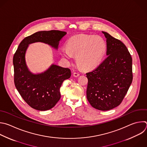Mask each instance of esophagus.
I'll use <instances>...</instances> for the list:
<instances>
[{
	"label": "esophagus",
	"mask_w": 147,
	"mask_h": 147,
	"mask_svg": "<svg viewBox=\"0 0 147 147\" xmlns=\"http://www.w3.org/2000/svg\"><path fill=\"white\" fill-rule=\"evenodd\" d=\"M80 76V73H77V72H74L73 73V76L75 77H77Z\"/></svg>",
	"instance_id": "obj_1"
}]
</instances>
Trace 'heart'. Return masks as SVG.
Segmentation results:
<instances>
[{
  "label": "heart",
  "mask_w": 147,
  "mask_h": 147,
  "mask_svg": "<svg viewBox=\"0 0 147 147\" xmlns=\"http://www.w3.org/2000/svg\"><path fill=\"white\" fill-rule=\"evenodd\" d=\"M66 48L61 50L63 58L70 60L76 56L78 66L89 70L100 64L107 50L105 40L98 36L80 34L72 36L66 43Z\"/></svg>",
  "instance_id": "heart-1"
}]
</instances>
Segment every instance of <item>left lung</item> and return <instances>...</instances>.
<instances>
[{"mask_svg":"<svg viewBox=\"0 0 147 147\" xmlns=\"http://www.w3.org/2000/svg\"><path fill=\"white\" fill-rule=\"evenodd\" d=\"M107 57L87 73V99L94 109L107 111L118 106L132 82V58L126 45L107 32Z\"/></svg>","mask_w":147,"mask_h":147,"instance_id":"left-lung-1","label":"left lung"}]
</instances>
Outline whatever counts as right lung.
I'll return each mask as SVG.
<instances>
[{
  "instance_id": "obj_1",
  "label": "right lung",
  "mask_w": 147,
  "mask_h": 147,
  "mask_svg": "<svg viewBox=\"0 0 147 147\" xmlns=\"http://www.w3.org/2000/svg\"><path fill=\"white\" fill-rule=\"evenodd\" d=\"M66 32L52 30L37 32L25 37L19 44L13 57L14 84L25 102L32 108L46 111L54 107L61 98L60 88L71 76V71L52 65L44 73H32L26 64L25 53L29 44L42 42L58 49L61 39Z\"/></svg>"
}]
</instances>
